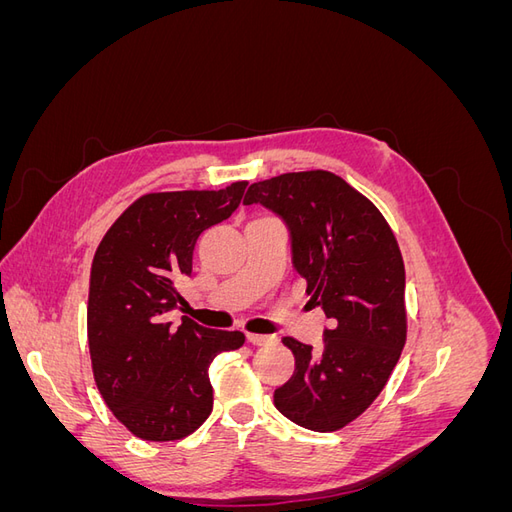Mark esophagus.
Here are the masks:
<instances>
[{
	"instance_id": "esophagus-1",
	"label": "esophagus",
	"mask_w": 512,
	"mask_h": 512,
	"mask_svg": "<svg viewBox=\"0 0 512 512\" xmlns=\"http://www.w3.org/2000/svg\"><path fill=\"white\" fill-rule=\"evenodd\" d=\"M273 337H269V335H260V333H247V342L250 344H254V346H265V344H269Z\"/></svg>"
}]
</instances>
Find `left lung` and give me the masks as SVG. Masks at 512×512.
Here are the masks:
<instances>
[{
    "label": "left lung",
    "instance_id": "obj_1",
    "mask_svg": "<svg viewBox=\"0 0 512 512\" xmlns=\"http://www.w3.org/2000/svg\"><path fill=\"white\" fill-rule=\"evenodd\" d=\"M260 203L290 226L292 260L314 305L331 318L322 350L284 337L297 361L275 408L312 431H337L384 389L408 335L406 269L389 222L367 196L329 170L252 183Z\"/></svg>",
    "mask_w": 512,
    "mask_h": 512
}]
</instances>
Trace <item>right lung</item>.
Segmentation results:
<instances>
[{
    "label": "right lung",
    "instance_id": "obj_1",
    "mask_svg": "<svg viewBox=\"0 0 512 512\" xmlns=\"http://www.w3.org/2000/svg\"><path fill=\"white\" fill-rule=\"evenodd\" d=\"M247 181L224 190L149 192L106 230L89 273L87 342L104 404L136 438L190 436L213 410L209 363L243 346L241 331L168 320L192 275L196 239L241 203Z\"/></svg>",
    "mask_w": 512,
    "mask_h": 512
}]
</instances>
